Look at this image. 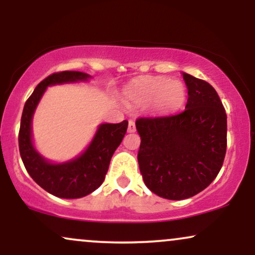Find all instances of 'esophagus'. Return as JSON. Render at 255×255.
I'll return each mask as SVG.
<instances>
[{
    "label": "esophagus",
    "instance_id": "1",
    "mask_svg": "<svg viewBox=\"0 0 255 255\" xmlns=\"http://www.w3.org/2000/svg\"><path fill=\"white\" fill-rule=\"evenodd\" d=\"M136 130V128H135V124H134V121H130L128 122V131H129V133H134V131Z\"/></svg>",
    "mask_w": 255,
    "mask_h": 255
}]
</instances>
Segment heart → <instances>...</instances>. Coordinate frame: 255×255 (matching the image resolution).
I'll return each instance as SVG.
<instances>
[{"mask_svg": "<svg viewBox=\"0 0 255 255\" xmlns=\"http://www.w3.org/2000/svg\"><path fill=\"white\" fill-rule=\"evenodd\" d=\"M186 87L178 80L168 78H150L133 86L126 96L134 103H148L154 101L157 110L174 111L184 103Z\"/></svg>", "mask_w": 255, "mask_h": 255, "instance_id": "obj_1", "label": "heart"}]
</instances>
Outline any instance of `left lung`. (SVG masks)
<instances>
[{
	"label": "left lung",
	"instance_id": "obj_1",
	"mask_svg": "<svg viewBox=\"0 0 255 255\" xmlns=\"http://www.w3.org/2000/svg\"><path fill=\"white\" fill-rule=\"evenodd\" d=\"M182 75L188 90L186 109L135 122L142 180L169 200L204 191L218 175L227 151V114L217 92L205 80Z\"/></svg>",
	"mask_w": 255,
	"mask_h": 255
}]
</instances>
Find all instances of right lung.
I'll return each instance as SVG.
<instances>
[{
  "instance_id": "1",
  "label": "right lung",
  "mask_w": 255,
  "mask_h": 255,
  "mask_svg": "<svg viewBox=\"0 0 255 255\" xmlns=\"http://www.w3.org/2000/svg\"><path fill=\"white\" fill-rule=\"evenodd\" d=\"M89 74L64 71L54 73L38 84L22 110L19 130V151L26 170L34 182L55 197L77 199L86 197L103 183L114 152L121 144L128 121L103 124L84 153L66 163L55 164L40 156L32 142V116L46 87L56 84L86 81Z\"/></svg>"
}]
</instances>
